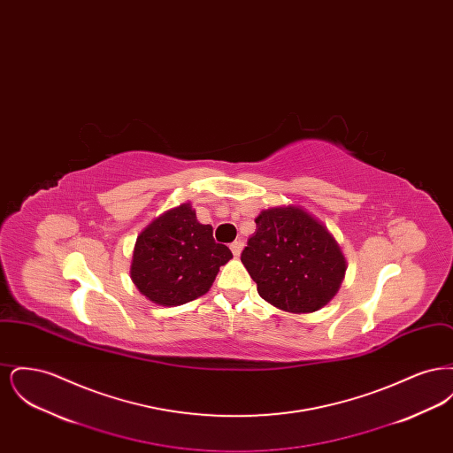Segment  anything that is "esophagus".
Instances as JSON below:
<instances>
[{
  "mask_svg": "<svg viewBox=\"0 0 453 453\" xmlns=\"http://www.w3.org/2000/svg\"><path fill=\"white\" fill-rule=\"evenodd\" d=\"M242 248H244V242H242L241 239H236L234 242H231V251H233V255H234L236 258L239 257V255H241Z\"/></svg>",
  "mask_w": 453,
  "mask_h": 453,
  "instance_id": "obj_1",
  "label": "esophagus"
}]
</instances>
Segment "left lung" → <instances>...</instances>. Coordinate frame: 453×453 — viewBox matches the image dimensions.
<instances>
[{
    "label": "left lung",
    "mask_w": 453,
    "mask_h": 453,
    "mask_svg": "<svg viewBox=\"0 0 453 453\" xmlns=\"http://www.w3.org/2000/svg\"><path fill=\"white\" fill-rule=\"evenodd\" d=\"M241 261L258 294L287 312H314L331 301L346 261L321 222L297 207L263 211Z\"/></svg>",
    "instance_id": "left-lung-1"
}]
</instances>
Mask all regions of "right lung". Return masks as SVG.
<instances>
[{
    "label": "right lung",
    "instance_id": "add662e5",
    "mask_svg": "<svg viewBox=\"0 0 453 453\" xmlns=\"http://www.w3.org/2000/svg\"><path fill=\"white\" fill-rule=\"evenodd\" d=\"M233 258L200 224L188 203L157 217L139 234L130 275L141 294L161 305H181L203 296L222 265Z\"/></svg>",
    "mask_w": 453,
    "mask_h": 453
}]
</instances>
